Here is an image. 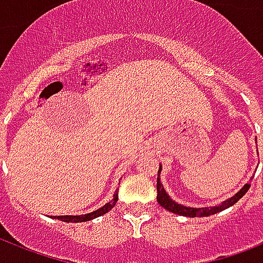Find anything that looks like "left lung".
Here are the masks:
<instances>
[{
    "label": "left lung",
    "mask_w": 263,
    "mask_h": 263,
    "mask_svg": "<svg viewBox=\"0 0 263 263\" xmlns=\"http://www.w3.org/2000/svg\"><path fill=\"white\" fill-rule=\"evenodd\" d=\"M160 172H161V165H160V169H158V179H157V200H158V203H160L164 209L169 210V212H172L175 213V214H179V216H184V217H208V216H212V214H216V213L218 212H222V210H225V209L231 208V206H233V204L236 203L237 200L240 199L241 196L249 191L250 185H251V184H246L245 187L241 188L236 195L232 196V198H229V199L224 200V202H222L221 204H218V206H214V208L194 209V208H187V206H181V204L176 203L175 200H172L171 198H169L168 194L165 192L164 185H162L160 181Z\"/></svg>",
    "instance_id": "left-lung-1"
}]
</instances>
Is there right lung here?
<instances>
[{"mask_svg": "<svg viewBox=\"0 0 263 263\" xmlns=\"http://www.w3.org/2000/svg\"><path fill=\"white\" fill-rule=\"evenodd\" d=\"M117 194H119V191L115 192V195H113V199L110 200V202H107L105 206H102V208H99L98 210H95V212L92 213H88V214H83V216H59L57 218L61 221H64V222H84V221H90L92 220V218H97V217L99 216H103V214H106L109 210H111V209L115 208L116 202H117Z\"/></svg>", "mask_w": 263, "mask_h": 263, "instance_id": "obj_1", "label": "right lung"}]
</instances>
